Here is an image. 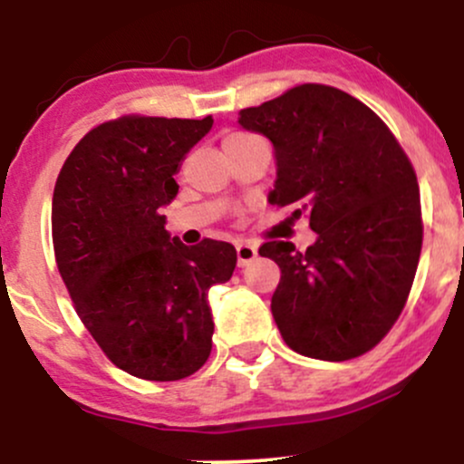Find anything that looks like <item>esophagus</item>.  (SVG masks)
Here are the masks:
<instances>
[{
    "mask_svg": "<svg viewBox=\"0 0 464 464\" xmlns=\"http://www.w3.org/2000/svg\"><path fill=\"white\" fill-rule=\"evenodd\" d=\"M236 250H237V266H242V268L257 257V246H253V244L248 242H239Z\"/></svg>",
    "mask_w": 464,
    "mask_h": 464,
    "instance_id": "esophagus-1",
    "label": "esophagus"
}]
</instances>
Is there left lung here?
Returning a JSON list of instances; mask_svg holds the SVG:
<instances>
[{
    "label": "left lung",
    "mask_w": 464,
    "mask_h": 464,
    "mask_svg": "<svg viewBox=\"0 0 464 464\" xmlns=\"http://www.w3.org/2000/svg\"><path fill=\"white\" fill-rule=\"evenodd\" d=\"M239 126L273 143L268 202L307 214L316 242L259 248L281 268L273 303L281 338L307 358L343 362L375 347L401 314L423 225L417 174L366 104L327 84H301L239 111Z\"/></svg>",
    "instance_id": "8db88e82"
}]
</instances>
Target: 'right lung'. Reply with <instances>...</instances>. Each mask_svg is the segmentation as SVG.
<instances>
[{"label": "right lung", "instance_id": "right-lung-1", "mask_svg": "<svg viewBox=\"0 0 464 464\" xmlns=\"http://www.w3.org/2000/svg\"><path fill=\"white\" fill-rule=\"evenodd\" d=\"M214 120L126 115L89 130L56 179L52 239L80 321L117 369L150 382L191 375L211 353L209 287L237 255L228 242L185 246L161 209L185 154Z\"/></svg>", "mask_w": 464, "mask_h": 464}]
</instances>
